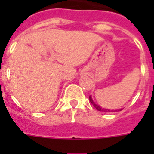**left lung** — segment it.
I'll list each match as a JSON object with an SVG mask.
<instances>
[{"label": "left lung", "mask_w": 154, "mask_h": 154, "mask_svg": "<svg viewBox=\"0 0 154 154\" xmlns=\"http://www.w3.org/2000/svg\"><path fill=\"white\" fill-rule=\"evenodd\" d=\"M89 100H90V102L92 105H93V106L97 109V110H99V111H103V112H116V111H119V110H121L122 109H119V110H109V109H105V108H102V107H100L99 105H97L94 102V100H92V98L91 97H89Z\"/></svg>", "instance_id": "8db88e82"}]
</instances>
